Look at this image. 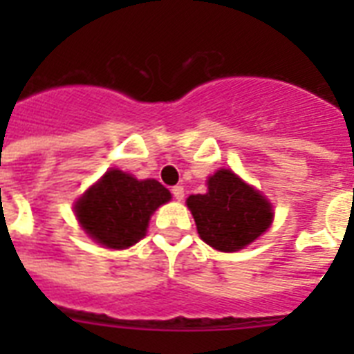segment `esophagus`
I'll use <instances>...</instances> for the list:
<instances>
[{
  "mask_svg": "<svg viewBox=\"0 0 354 354\" xmlns=\"http://www.w3.org/2000/svg\"><path fill=\"white\" fill-rule=\"evenodd\" d=\"M171 191H172V196H174L178 202H182V200H183V187H182V185H174Z\"/></svg>",
  "mask_w": 354,
  "mask_h": 354,
  "instance_id": "obj_1",
  "label": "esophagus"
}]
</instances>
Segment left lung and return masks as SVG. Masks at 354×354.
Masks as SVG:
<instances>
[{"instance_id":"1","label":"left lung","mask_w":354,"mask_h":354,"mask_svg":"<svg viewBox=\"0 0 354 354\" xmlns=\"http://www.w3.org/2000/svg\"><path fill=\"white\" fill-rule=\"evenodd\" d=\"M200 239L218 252H239L263 235L274 221V211L261 191L242 182L230 169L207 178V193L191 194Z\"/></svg>"}]
</instances>
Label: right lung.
<instances>
[{"instance_id":"obj_1","label":"right lung","mask_w":354,"mask_h":354,"mask_svg":"<svg viewBox=\"0 0 354 354\" xmlns=\"http://www.w3.org/2000/svg\"><path fill=\"white\" fill-rule=\"evenodd\" d=\"M171 200L158 180H138L110 169L75 202L80 227L93 241L112 250H124L141 241L160 205Z\"/></svg>"}]
</instances>
